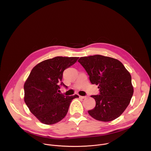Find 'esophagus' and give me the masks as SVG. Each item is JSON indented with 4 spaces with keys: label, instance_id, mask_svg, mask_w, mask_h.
Here are the masks:
<instances>
[{
    "label": "esophagus",
    "instance_id": "34e87169",
    "mask_svg": "<svg viewBox=\"0 0 151 151\" xmlns=\"http://www.w3.org/2000/svg\"><path fill=\"white\" fill-rule=\"evenodd\" d=\"M79 97L81 99H85L86 97H87V96H79Z\"/></svg>",
    "mask_w": 151,
    "mask_h": 151
}]
</instances>
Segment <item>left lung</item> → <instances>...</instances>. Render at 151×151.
Masks as SVG:
<instances>
[{
	"label": "left lung",
	"mask_w": 151,
	"mask_h": 151,
	"mask_svg": "<svg viewBox=\"0 0 151 151\" xmlns=\"http://www.w3.org/2000/svg\"><path fill=\"white\" fill-rule=\"evenodd\" d=\"M92 84L98 85L99 94L94 108L88 111L93 118L108 122L118 118L125 110L133 94L132 77L119 60L101 55L81 57Z\"/></svg>",
	"instance_id": "obj_1"
}]
</instances>
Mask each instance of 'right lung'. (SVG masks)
Masks as SVG:
<instances>
[{"instance_id":"add662e5","label":"right lung","mask_w":151,"mask_h":151,"mask_svg":"<svg viewBox=\"0 0 151 151\" xmlns=\"http://www.w3.org/2000/svg\"><path fill=\"white\" fill-rule=\"evenodd\" d=\"M78 57H56L43 61L32 70L24 85V101L30 112L43 124L51 125L66 115L72 100L79 96L58 93L64 70L74 64Z\"/></svg>"}]
</instances>
